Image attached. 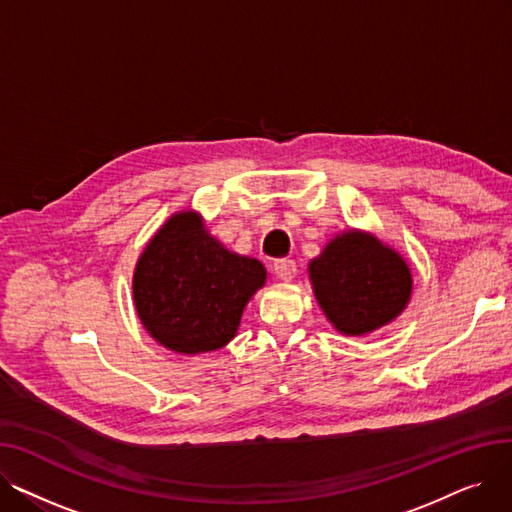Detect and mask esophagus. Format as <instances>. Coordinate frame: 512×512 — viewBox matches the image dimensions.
I'll return each mask as SVG.
<instances>
[{"label":"esophagus","instance_id":"obj_1","mask_svg":"<svg viewBox=\"0 0 512 512\" xmlns=\"http://www.w3.org/2000/svg\"><path fill=\"white\" fill-rule=\"evenodd\" d=\"M274 272L280 280L290 282L294 278V274H297V263H294L292 259H276L274 261Z\"/></svg>","mask_w":512,"mask_h":512}]
</instances>
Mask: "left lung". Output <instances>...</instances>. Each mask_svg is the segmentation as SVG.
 <instances>
[{
	"label": "left lung",
	"instance_id": "obj_1",
	"mask_svg": "<svg viewBox=\"0 0 512 512\" xmlns=\"http://www.w3.org/2000/svg\"><path fill=\"white\" fill-rule=\"evenodd\" d=\"M315 299L330 324L346 336H365L407 307L413 278L407 261L359 230L332 238L309 263Z\"/></svg>",
	"mask_w": 512,
	"mask_h": 512
}]
</instances>
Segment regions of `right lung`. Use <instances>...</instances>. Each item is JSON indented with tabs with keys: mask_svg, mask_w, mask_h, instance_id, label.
Masks as SVG:
<instances>
[{
	"mask_svg": "<svg viewBox=\"0 0 512 512\" xmlns=\"http://www.w3.org/2000/svg\"><path fill=\"white\" fill-rule=\"evenodd\" d=\"M265 267L228 251L197 211H180L157 230L134 267L132 297L145 330L174 353L218 351L238 330Z\"/></svg>",
	"mask_w": 512,
	"mask_h": 512,
	"instance_id": "add662e5",
	"label": "right lung"
}]
</instances>
